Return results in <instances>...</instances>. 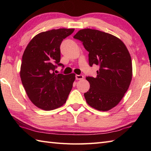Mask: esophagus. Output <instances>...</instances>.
Masks as SVG:
<instances>
[{"label":"esophagus","instance_id":"esophagus-1","mask_svg":"<svg viewBox=\"0 0 151 151\" xmlns=\"http://www.w3.org/2000/svg\"><path fill=\"white\" fill-rule=\"evenodd\" d=\"M75 77L76 80H82L83 79V78H84V76L82 75H76Z\"/></svg>","mask_w":151,"mask_h":151}]
</instances>
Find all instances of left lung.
Wrapping results in <instances>:
<instances>
[{
  "instance_id": "1",
  "label": "left lung",
  "mask_w": 151,
  "mask_h": 151,
  "mask_svg": "<svg viewBox=\"0 0 151 151\" xmlns=\"http://www.w3.org/2000/svg\"><path fill=\"white\" fill-rule=\"evenodd\" d=\"M82 42L89 52V64L99 66L95 78L87 76L90 88L84 93L87 103L99 111L117 106L132 81V65L130 53L121 40L98 30L86 28L73 37Z\"/></svg>"
}]
</instances>
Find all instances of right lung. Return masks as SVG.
<instances>
[{
	"label": "right lung",
	"mask_w": 151,
	"mask_h": 151,
	"mask_svg": "<svg viewBox=\"0 0 151 151\" xmlns=\"http://www.w3.org/2000/svg\"><path fill=\"white\" fill-rule=\"evenodd\" d=\"M75 29L60 28L41 32L34 36L24 50L20 76L32 102L40 109L49 111L65 103L75 74H55L60 62V45Z\"/></svg>",
	"instance_id": "add662e5"
}]
</instances>
